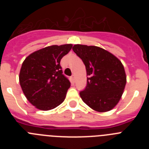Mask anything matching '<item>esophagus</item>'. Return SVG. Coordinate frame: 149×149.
Returning a JSON list of instances; mask_svg holds the SVG:
<instances>
[{"label": "esophagus", "instance_id": "34e87169", "mask_svg": "<svg viewBox=\"0 0 149 149\" xmlns=\"http://www.w3.org/2000/svg\"><path fill=\"white\" fill-rule=\"evenodd\" d=\"M72 81H73L74 83L75 82V78H74V74L72 76Z\"/></svg>", "mask_w": 149, "mask_h": 149}]
</instances>
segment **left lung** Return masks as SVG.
Instances as JSON below:
<instances>
[{"label": "left lung", "mask_w": 149, "mask_h": 149, "mask_svg": "<svg viewBox=\"0 0 149 149\" xmlns=\"http://www.w3.org/2000/svg\"><path fill=\"white\" fill-rule=\"evenodd\" d=\"M72 49L86 66L87 84L80 92L83 101L101 113L114 108L126 84L125 72L120 60L97 46L74 45Z\"/></svg>", "instance_id": "1"}]
</instances>
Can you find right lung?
Returning <instances> with one entry per match:
<instances>
[{
  "mask_svg": "<svg viewBox=\"0 0 149 149\" xmlns=\"http://www.w3.org/2000/svg\"><path fill=\"white\" fill-rule=\"evenodd\" d=\"M72 48V44L48 46L30 54L22 63L21 87L37 109L52 110L65 100L71 83L63 74L60 60Z\"/></svg>",
  "mask_w": 149,
  "mask_h": 149,
  "instance_id": "1",
  "label": "right lung"
}]
</instances>
